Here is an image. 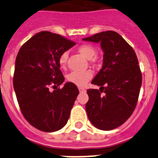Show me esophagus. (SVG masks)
Returning <instances> with one entry per match:
<instances>
[{
	"label": "esophagus",
	"mask_w": 158,
	"mask_h": 158,
	"mask_svg": "<svg viewBox=\"0 0 158 158\" xmlns=\"http://www.w3.org/2000/svg\"><path fill=\"white\" fill-rule=\"evenodd\" d=\"M79 90L80 92H81V91H85V89H84L83 87H79Z\"/></svg>",
	"instance_id": "esophagus-1"
}]
</instances>
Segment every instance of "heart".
I'll use <instances>...</instances> for the list:
<instances>
[{"mask_svg":"<svg viewBox=\"0 0 158 158\" xmlns=\"http://www.w3.org/2000/svg\"><path fill=\"white\" fill-rule=\"evenodd\" d=\"M78 51L87 59H93L94 56L96 54L95 48L91 44H83L78 48ZM67 57L68 54L67 52H63L60 54L59 58V63L61 67H65L67 65ZM94 60V59H93ZM92 77V73L90 71H73L67 75V80L71 83H74L75 85L83 87L89 81Z\"/></svg>","mask_w":158,"mask_h":158,"instance_id":"obj_1","label":"heart"}]
</instances>
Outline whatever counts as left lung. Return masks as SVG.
<instances>
[{
	"label": "left lung",
	"instance_id": "1",
	"mask_svg": "<svg viewBox=\"0 0 158 158\" xmlns=\"http://www.w3.org/2000/svg\"><path fill=\"white\" fill-rule=\"evenodd\" d=\"M83 40L100 43L104 51L102 68L91 82L100 88L87 91V116L95 128L112 130L124 124L136 108L142 83L138 59L132 46L115 31Z\"/></svg>",
	"mask_w": 158,
	"mask_h": 158
}]
</instances>
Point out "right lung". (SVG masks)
<instances>
[{
  "label": "right lung",
  "mask_w": 158,
  "mask_h": 158,
  "mask_svg": "<svg viewBox=\"0 0 158 158\" xmlns=\"http://www.w3.org/2000/svg\"><path fill=\"white\" fill-rule=\"evenodd\" d=\"M75 43L49 31H42L23 44L16 58L14 88L20 109L32 126L46 132L58 131L67 123L79 91L65 79L59 58ZM52 85L55 90L50 91Z\"/></svg>",
  "instance_id": "right-lung-1"
}]
</instances>
